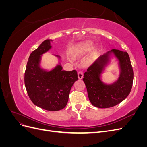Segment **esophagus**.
I'll return each mask as SVG.
<instances>
[{
    "label": "esophagus",
    "mask_w": 147,
    "mask_h": 147,
    "mask_svg": "<svg viewBox=\"0 0 147 147\" xmlns=\"http://www.w3.org/2000/svg\"><path fill=\"white\" fill-rule=\"evenodd\" d=\"M83 76V73L82 71H79V72H78V78H79L80 80L82 79Z\"/></svg>",
    "instance_id": "1"
}]
</instances>
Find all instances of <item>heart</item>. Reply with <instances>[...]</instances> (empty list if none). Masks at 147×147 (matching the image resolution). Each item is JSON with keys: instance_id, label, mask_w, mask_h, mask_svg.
I'll list each match as a JSON object with an SVG mask.
<instances>
[{"instance_id": "heart-1", "label": "heart", "mask_w": 147, "mask_h": 147, "mask_svg": "<svg viewBox=\"0 0 147 147\" xmlns=\"http://www.w3.org/2000/svg\"><path fill=\"white\" fill-rule=\"evenodd\" d=\"M92 48V44L90 43H82L75 45L72 48V52L75 55H81L90 51Z\"/></svg>"}]
</instances>
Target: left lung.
<instances>
[{"label":"left lung","mask_w":147,"mask_h":147,"mask_svg":"<svg viewBox=\"0 0 147 147\" xmlns=\"http://www.w3.org/2000/svg\"><path fill=\"white\" fill-rule=\"evenodd\" d=\"M113 52L118 60L121 72L118 80L112 85H105L100 76L109 61ZM134 72L128 53L113 49L99 56L84 72L83 80L85 83L91 103L98 108H109L125 99L131 91Z\"/></svg>","instance_id":"1"}]
</instances>
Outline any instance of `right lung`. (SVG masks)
<instances>
[{"label":"right lung","mask_w":147,"mask_h":147,"mask_svg":"<svg viewBox=\"0 0 147 147\" xmlns=\"http://www.w3.org/2000/svg\"><path fill=\"white\" fill-rule=\"evenodd\" d=\"M51 48L50 40H46L31 53L26 65L24 83L29 98L35 105L49 111H57L67 104L70 89L78 80V75L75 70H63L60 65L50 72L40 67L41 55Z\"/></svg>","instance_id":"right-lung-1"}]
</instances>
